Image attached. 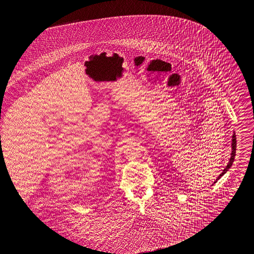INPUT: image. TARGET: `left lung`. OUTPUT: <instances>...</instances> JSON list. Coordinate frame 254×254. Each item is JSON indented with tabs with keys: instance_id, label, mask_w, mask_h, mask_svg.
I'll use <instances>...</instances> for the list:
<instances>
[{
	"instance_id": "obj_1",
	"label": "left lung",
	"mask_w": 254,
	"mask_h": 254,
	"mask_svg": "<svg viewBox=\"0 0 254 254\" xmlns=\"http://www.w3.org/2000/svg\"><path fill=\"white\" fill-rule=\"evenodd\" d=\"M236 145H237V141H236V134H235V132H234V134H233V140H232V153H231V158H230V160H229V162H228V165L226 166V168L223 171V173L218 176L217 180L221 179V177L224 176V175L229 171V168L232 166V164H233V162H234V159H235V155H236ZM214 183H215V182H214Z\"/></svg>"
}]
</instances>
